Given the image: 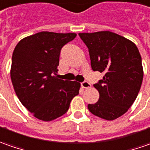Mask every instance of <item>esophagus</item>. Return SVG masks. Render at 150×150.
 <instances>
[{
    "label": "esophagus",
    "mask_w": 150,
    "mask_h": 150,
    "mask_svg": "<svg viewBox=\"0 0 150 150\" xmlns=\"http://www.w3.org/2000/svg\"><path fill=\"white\" fill-rule=\"evenodd\" d=\"M81 86H82L83 88H85V89H89V88H91V85L89 82H87V81H84V82L81 83Z\"/></svg>",
    "instance_id": "esophagus-1"
}]
</instances>
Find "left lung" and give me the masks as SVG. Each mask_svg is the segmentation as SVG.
I'll return each instance as SVG.
<instances>
[{
	"instance_id": "8db88e82",
	"label": "left lung",
	"mask_w": 150,
	"mask_h": 150,
	"mask_svg": "<svg viewBox=\"0 0 150 150\" xmlns=\"http://www.w3.org/2000/svg\"><path fill=\"white\" fill-rule=\"evenodd\" d=\"M89 49L94 71L105 73L95 88L100 93L96 104H89L93 115L114 120L126 113L142 85V59L131 40L111 31L79 33Z\"/></svg>"
}]
</instances>
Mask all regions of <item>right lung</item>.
<instances>
[{
    "label": "right lung",
    "mask_w": 150,
    "mask_h": 150,
    "mask_svg": "<svg viewBox=\"0 0 150 150\" xmlns=\"http://www.w3.org/2000/svg\"><path fill=\"white\" fill-rule=\"evenodd\" d=\"M75 33L41 31L25 37L14 50L11 79L20 101L34 116L51 121L69 110L80 83L58 79L61 48Z\"/></svg>",
    "instance_id": "add662e5"
}]
</instances>
